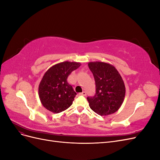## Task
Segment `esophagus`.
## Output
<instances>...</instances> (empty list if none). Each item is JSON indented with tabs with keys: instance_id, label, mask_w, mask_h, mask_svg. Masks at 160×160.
Here are the masks:
<instances>
[{
	"instance_id": "34e87169",
	"label": "esophagus",
	"mask_w": 160,
	"mask_h": 160,
	"mask_svg": "<svg viewBox=\"0 0 160 160\" xmlns=\"http://www.w3.org/2000/svg\"><path fill=\"white\" fill-rule=\"evenodd\" d=\"M79 95H83V96H86V95H87V93H86V91H83V92H82V93H79Z\"/></svg>"
}]
</instances>
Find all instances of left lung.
Listing matches in <instances>:
<instances>
[{
  "label": "left lung",
  "mask_w": 160,
  "mask_h": 160,
  "mask_svg": "<svg viewBox=\"0 0 160 160\" xmlns=\"http://www.w3.org/2000/svg\"><path fill=\"white\" fill-rule=\"evenodd\" d=\"M88 66L96 86L94 97L87 98L90 108L101 116L114 113L121 108L125 95L122 76L113 65L108 62H89Z\"/></svg>",
  "instance_id": "1"
}]
</instances>
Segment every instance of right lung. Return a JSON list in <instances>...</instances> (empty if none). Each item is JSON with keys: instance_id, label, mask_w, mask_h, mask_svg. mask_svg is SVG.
<instances>
[{"instance_id": "right-lung-1", "label": "right lung", "mask_w": 160, "mask_h": 160, "mask_svg": "<svg viewBox=\"0 0 160 160\" xmlns=\"http://www.w3.org/2000/svg\"><path fill=\"white\" fill-rule=\"evenodd\" d=\"M80 62L64 61L52 66L43 75L38 85V97L43 107L59 113L72 105L77 93L67 83V77L78 69Z\"/></svg>"}]
</instances>
